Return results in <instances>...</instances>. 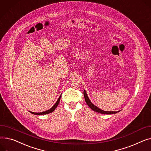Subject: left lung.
<instances>
[{
  "mask_svg": "<svg viewBox=\"0 0 151 151\" xmlns=\"http://www.w3.org/2000/svg\"><path fill=\"white\" fill-rule=\"evenodd\" d=\"M84 98H85V101L87 103V104L88 106V107L92 109L93 111H95L96 112H98V113H100V114H116L117 113V112H110V111H104V110H102L101 109H99L98 107H97L96 106H95L94 104H93L92 103V102L90 101L89 98H88V96L86 93V92L85 91V90H84Z\"/></svg>",
  "mask_w": 151,
  "mask_h": 151,
  "instance_id": "left-lung-1",
  "label": "left lung"
}]
</instances>
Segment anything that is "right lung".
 Here are the masks:
<instances>
[{"label": "right lung", "instance_id": "1", "mask_svg": "<svg viewBox=\"0 0 151 151\" xmlns=\"http://www.w3.org/2000/svg\"><path fill=\"white\" fill-rule=\"evenodd\" d=\"M61 95L59 96V98H58L57 102L55 103V104L50 109L48 110H46V111L45 112H40V113H35V112H30L32 114H34V115H45V114H50V113H52L53 112L54 110H55V109L57 107V106H58L59 103V101H60V99H61Z\"/></svg>", "mask_w": 151, "mask_h": 151}]
</instances>
